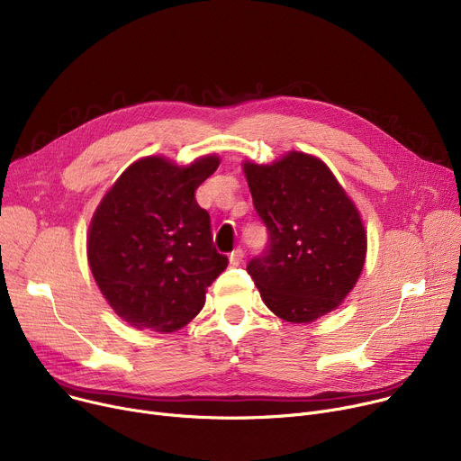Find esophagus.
Segmentation results:
<instances>
[{
  "label": "esophagus",
  "instance_id": "34e87169",
  "mask_svg": "<svg viewBox=\"0 0 461 461\" xmlns=\"http://www.w3.org/2000/svg\"><path fill=\"white\" fill-rule=\"evenodd\" d=\"M229 260H230V266H240L243 262V251L240 247H236V249L229 255Z\"/></svg>",
  "mask_w": 461,
  "mask_h": 461
}]
</instances>
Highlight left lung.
<instances>
[{"instance_id":"left-lung-1","label":"left lung","mask_w":461,"mask_h":461,"mask_svg":"<svg viewBox=\"0 0 461 461\" xmlns=\"http://www.w3.org/2000/svg\"><path fill=\"white\" fill-rule=\"evenodd\" d=\"M269 241L247 264L266 306L290 323H312L347 297L364 269L360 214L320 158L292 151L264 166L245 162Z\"/></svg>"}]
</instances>
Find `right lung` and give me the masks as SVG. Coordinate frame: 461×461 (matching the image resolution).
Returning a JSON list of instances; mask_svg holds the SVG:
<instances>
[{
	"mask_svg": "<svg viewBox=\"0 0 461 461\" xmlns=\"http://www.w3.org/2000/svg\"><path fill=\"white\" fill-rule=\"evenodd\" d=\"M216 155L186 167L164 157L131 164L99 203L88 230V264L114 312L136 329L173 332L201 312L206 288L227 267L212 241L195 190Z\"/></svg>",
	"mask_w": 461,
	"mask_h": 461,
	"instance_id": "right-lung-1",
	"label": "right lung"
}]
</instances>
